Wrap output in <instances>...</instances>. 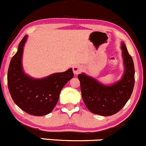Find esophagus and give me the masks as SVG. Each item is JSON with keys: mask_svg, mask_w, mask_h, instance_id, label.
Returning a JSON list of instances; mask_svg holds the SVG:
<instances>
[{"mask_svg": "<svg viewBox=\"0 0 146 146\" xmlns=\"http://www.w3.org/2000/svg\"><path fill=\"white\" fill-rule=\"evenodd\" d=\"M82 70H83V69H82V66L78 65V64L74 65L73 67V72L75 74H79L82 71Z\"/></svg>", "mask_w": 146, "mask_h": 146, "instance_id": "34e87169", "label": "esophagus"}]
</instances>
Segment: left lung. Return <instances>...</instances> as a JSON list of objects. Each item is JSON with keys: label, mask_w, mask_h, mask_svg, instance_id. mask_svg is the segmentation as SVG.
Instances as JSON below:
<instances>
[{"label": "left lung", "mask_w": 146, "mask_h": 146, "mask_svg": "<svg viewBox=\"0 0 146 146\" xmlns=\"http://www.w3.org/2000/svg\"><path fill=\"white\" fill-rule=\"evenodd\" d=\"M125 72L119 82L104 86L96 79L79 74L81 91L86 106L92 113L110 116L118 112L130 98L134 86V64L124 43H121Z\"/></svg>", "instance_id": "1"}]
</instances>
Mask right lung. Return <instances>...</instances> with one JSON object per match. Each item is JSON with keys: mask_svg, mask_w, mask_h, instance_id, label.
Listing matches in <instances>:
<instances>
[{"mask_svg": "<svg viewBox=\"0 0 146 146\" xmlns=\"http://www.w3.org/2000/svg\"><path fill=\"white\" fill-rule=\"evenodd\" d=\"M27 36L20 41L18 50L12 58L7 72V86L13 101L29 115L43 116L56 106L64 86L73 78L72 69L55 73L41 79H34L24 73L22 67L23 47Z\"/></svg>", "mask_w": 146, "mask_h": 146, "instance_id": "add662e5", "label": "right lung"}]
</instances>
